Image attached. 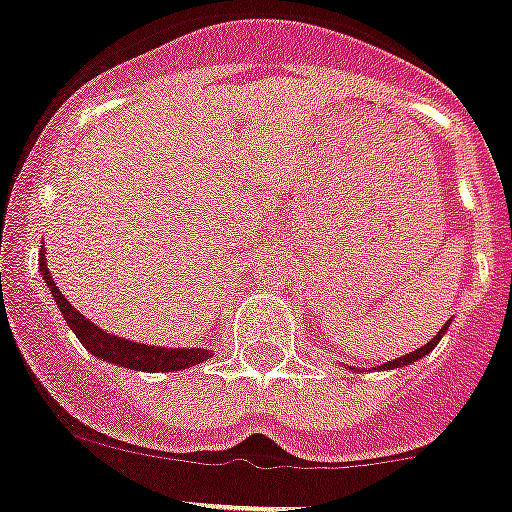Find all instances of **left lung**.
I'll list each match as a JSON object with an SVG mask.
<instances>
[{
    "label": "left lung",
    "instance_id": "left-lung-1",
    "mask_svg": "<svg viewBox=\"0 0 512 512\" xmlns=\"http://www.w3.org/2000/svg\"><path fill=\"white\" fill-rule=\"evenodd\" d=\"M448 325H450V322H445V325H443V330H440L438 335H435L433 340L428 342V345L418 347V350H413V352H410V355H403V357H398V360H390V362H385V365H382V370H385V367H388V370H393V367H403V365H410V362H415V360H418V357L428 355V352L433 350L435 345H438V342H440V337L445 335V330H448Z\"/></svg>",
    "mask_w": 512,
    "mask_h": 512
}]
</instances>
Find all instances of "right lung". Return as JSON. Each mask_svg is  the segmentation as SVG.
I'll use <instances>...</instances> for the list:
<instances>
[{
    "label": "right lung",
    "instance_id": "1",
    "mask_svg": "<svg viewBox=\"0 0 512 512\" xmlns=\"http://www.w3.org/2000/svg\"><path fill=\"white\" fill-rule=\"evenodd\" d=\"M39 275L44 277L47 287L52 290L54 302H57L59 312L64 315L67 325L72 327L74 335L79 337L84 347H87L92 355H97L99 360L114 362L119 367H130V370H142V372H175L185 370V367L200 365V362L210 360L212 350H202V347H157V345H140V342L124 340V337L109 335V332L99 330L94 322H89L77 307L69 305L64 300L62 292L54 285L52 275H49L47 260H44V250H39Z\"/></svg>",
    "mask_w": 512,
    "mask_h": 512
}]
</instances>
